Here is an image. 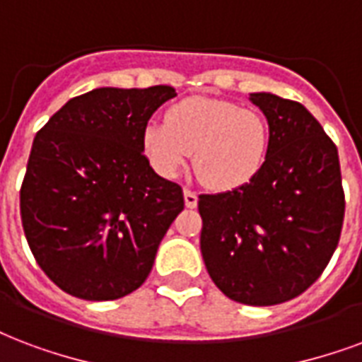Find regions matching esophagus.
I'll list each match as a JSON object with an SVG mask.
<instances>
[{"label":"esophagus","mask_w":362,"mask_h":362,"mask_svg":"<svg viewBox=\"0 0 362 362\" xmlns=\"http://www.w3.org/2000/svg\"><path fill=\"white\" fill-rule=\"evenodd\" d=\"M184 203L187 209H195L197 206V193L192 192L189 187H184Z\"/></svg>","instance_id":"1"}]
</instances>
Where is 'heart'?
Returning <instances> with one entry per match:
<instances>
[{
	"mask_svg": "<svg viewBox=\"0 0 362 362\" xmlns=\"http://www.w3.org/2000/svg\"><path fill=\"white\" fill-rule=\"evenodd\" d=\"M142 151L163 178H176L193 151V167L205 186L231 192L252 180L267 157L269 131L255 110L230 100L189 96L142 129Z\"/></svg>",
	"mask_w": 362,
	"mask_h": 362,
	"instance_id": "b5f03b06",
	"label": "heart"
}]
</instances>
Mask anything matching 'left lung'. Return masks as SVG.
<instances>
[{
	"label": "left lung",
	"mask_w": 362,
	"mask_h": 362,
	"mask_svg": "<svg viewBox=\"0 0 362 362\" xmlns=\"http://www.w3.org/2000/svg\"><path fill=\"white\" fill-rule=\"evenodd\" d=\"M269 127L264 167L231 192L199 195L201 255L230 300L275 305L311 286L334 255L344 189L334 142L300 104L250 93Z\"/></svg>",
	"instance_id": "1"
}]
</instances>
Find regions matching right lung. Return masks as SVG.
Instances as JSON below:
<instances>
[{
    "label": "right lung",
    "instance_id": "obj_1",
    "mask_svg": "<svg viewBox=\"0 0 362 362\" xmlns=\"http://www.w3.org/2000/svg\"><path fill=\"white\" fill-rule=\"evenodd\" d=\"M175 96L169 85L93 89L35 134L21 187L22 228L41 269L71 296L117 300L150 275L184 195L151 169L140 138Z\"/></svg>",
    "mask_w": 362,
    "mask_h": 362
}]
</instances>
